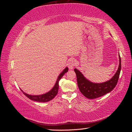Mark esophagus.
Returning <instances> with one entry per match:
<instances>
[{
	"mask_svg": "<svg viewBox=\"0 0 132 132\" xmlns=\"http://www.w3.org/2000/svg\"><path fill=\"white\" fill-rule=\"evenodd\" d=\"M77 64V62H76V61L74 59H69L68 62V67L69 69H72Z\"/></svg>",
	"mask_w": 132,
	"mask_h": 132,
	"instance_id": "1",
	"label": "esophagus"
}]
</instances>
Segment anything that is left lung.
<instances>
[{
    "label": "left lung",
    "instance_id": "left-lung-1",
    "mask_svg": "<svg viewBox=\"0 0 132 132\" xmlns=\"http://www.w3.org/2000/svg\"><path fill=\"white\" fill-rule=\"evenodd\" d=\"M119 67L116 73L110 80L104 82H92L86 79L79 70L74 69L79 90L84 96L90 99L100 97L110 93L114 88L117 84L121 69V59L119 54Z\"/></svg>",
    "mask_w": 132,
    "mask_h": 132
}]
</instances>
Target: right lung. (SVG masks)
<instances>
[{
    "mask_svg": "<svg viewBox=\"0 0 132 132\" xmlns=\"http://www.w3.org/2000/svg\"><path fill=\"white\" fill-rule=\"evenodd\" d=\"M68 71V68L66 67L63 70L62 72L58 76L57 81L55 82V84L54 85V87L49 92H48V93L45 94L39 95H31L24 93V92H23L21 89V90L26 96H27L28 98L31 100L37 101V102H46L50 101L51 100H52L53 98H54V97L58 94V89H59V81L60 80H61V79L63 77L64 74L65 73H67Z\"/></svg>",
    "mask_w": 132,
    "mask_h": 132,
    "instance_id": "right-lung-1",
    "label": "right lung"
}]
</instances>
